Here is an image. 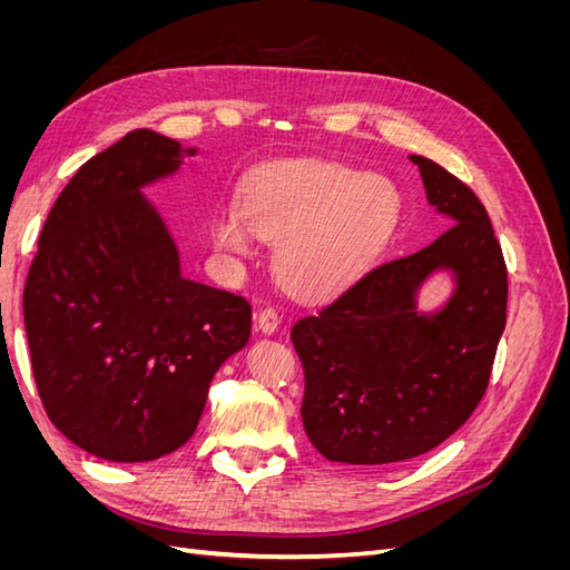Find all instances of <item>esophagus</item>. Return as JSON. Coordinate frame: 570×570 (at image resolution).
<instances>
[{"instance_id":"34e87169","label":"esophagus","mask_w":570,"mask_h":570,"mask_svg":"<svg viewBox=\"0 0 570 570\" xmlns=\"http://www.w3.org/2000/svg\"><path fill=\"white\" fill-rule=\"evenodd\" d=\"M256 325H258V331H262L264 335H273L281 327V314L275 312L273 306H266V308H262V312H258Z\"/></svg>"}]
</instances>
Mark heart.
I'll list each match as a JSON object with an SVG mask.
<instances>
[{
    "mask_svg": "<svg viewBox=\"0 0 570 570\" xmlns=\"http://www.w3.org/2000/svg\"><path fill=\"white\" fill-rule=\"evenodd\" d=\"M404 199L390 178L340 164H283L254 174L237 206L214 218L230 256H252L254 237L275 245V273L292 295L333 297L356 283L392 239Z\"/></svg>",
    "mask_w": 570,
    "mask_h": 570,
    "instance_id": "b5f03b06",
    "label": "heart"
}]
</instances>
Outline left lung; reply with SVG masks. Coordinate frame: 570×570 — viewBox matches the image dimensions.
<instances>
[{
	"label": "left lung",
	"instance_id": "8db88e82",
	"mask_svg": "<svg viewBox=\"0 0 570 570\" xmlns=\"http://www.w3.org/2000/svg\"><path fill=\"white\" fill-rule=\"evenodd\" d=\"M409 159L454 226L371 268L289 333L304 366V430L327 461L390 465L435 450L480 404L507 325V264L485 206L440 164ZM440 267L458 287L440 313L421 315L415 292Z\"/></svg>",
	"mask_w": 570,
	"mask_h": 570
}]
</instances>
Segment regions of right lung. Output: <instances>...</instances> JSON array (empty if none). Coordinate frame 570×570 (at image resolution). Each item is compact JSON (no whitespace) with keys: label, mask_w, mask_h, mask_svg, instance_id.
<instances>
[{"label":"right lung","mask_w":570,"mask_h":570,"mask_svg":"<svg viewBox=\"0 0 570 570\" xmlns=\"http://www.w3.org/2000/svg\"><path fill=\"white\" fill-rule=\"evenodd\" d=\"M176 140L132 130L82 164L51 206L23 289L49 421L99 459L166 456L193 438L223 361L252 335L245 297L180 275L140 189L176 174Z\"/></svg>","instance_id":"obj_1"}]
</instances>
